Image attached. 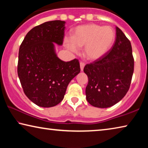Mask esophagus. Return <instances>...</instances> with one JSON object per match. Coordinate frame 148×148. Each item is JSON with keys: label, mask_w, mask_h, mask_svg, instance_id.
I'll return each mask as SVG.
<instances>
[{"label": "esophagus", "mask_w": 148, "mask_h": 148, "mask_svg": "<svg viewBox=\"0 0 148 148\" xmlns=\"http://www.w3.org/2000/svg\"><path fill=\"white\" fill-rule=\"evenodd\" d=\"M80 65V69H81V71H84V68L85 66V63L83 62H80L79 63Z\"/></svg>", "instance_id": "1"}]
</instances>
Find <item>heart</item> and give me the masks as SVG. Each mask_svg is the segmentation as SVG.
Masks as SVG:
<instances>
[{"label": "heart", "instance_id": "obj_1", "mask_svg": "<svg viewBox=\"0 0 148 148\" xmlns=\"http://www.w3.org/2000/svg\"><path fill=\"white\" fill-rule=\"evenodd\" d=\"M116 32L110 26L87 24L77 27L72 32V36L64 39L67 49L77 53L79 47H84V53L87 59L95 61L104 56L113 46Z\"/></svg>", "mask_w": 148, "mask_h": 148}]
</instances>
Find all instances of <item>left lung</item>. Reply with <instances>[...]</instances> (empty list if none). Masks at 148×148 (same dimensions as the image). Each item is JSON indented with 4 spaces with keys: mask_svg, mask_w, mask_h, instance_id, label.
I'll list each match as a JSON object with an SVG mask.
<instances>
[{
    "mask_svg": "<svg viewBox=\"0 0 148 148\" xmlns=\"http://www.w3.org/2000/svg\"><path fill=\"white\" fill-rule=\"evenodd\" d=\"M116 29V38L112 49L84 69L88 77L86 99L97 108H109L121 101L128 91L133 74L131 42L121 29Z\"/></svg>",
    "mask_w": 148,
    "mask_h": 148,
    "instance_id": "left-lung-1",
    "label": "left lung"
}]
</instances>
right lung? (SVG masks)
<instances>
[{
    "label": "right lung",
    "instance_id": "1",
    "mask_svg": "<svg viewBox=\"0 0 148 148\" xmlns=\"http://www.w3.org/2000/svg\"><path fill=\"white\" fill-rule=\"evenodd\" d=\"M65 23L55 20L34 27L19 47L20 82L26 96L38 106L60 103L70 82L80 72L78 60L64 62L57 56L55 44L62 45Z\"/></svg>",
    "mask_w": 148,
    "mask_h": 148
}]
</instances>
